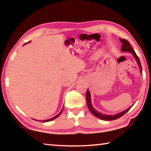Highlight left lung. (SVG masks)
<instances>
[{
    "label": "left lung",
    "instance_id": "obj_1",
    "mask_svg": "<svg viewBox=\"0 0 151 151\" xmlns=\"http://www.w3.org/2000/svg\"><path fill=\"white\" fill-rule=\"evenodd\" d=\"M120 40H121V42L122 43L121 50L124 51V52H131L132 54L133 55L134 58L136 59L137 62L138 63V65H139V66L140 72L142 73V66H141V64H140V62L139 58L138 57V56L137 55L136 52H134L133 48H132V47H131V44H130V42L128 41V40H127L126 39H120ZM86 103H87L88 108L89 110H90V111L92 112V113H93L95 116L98 117L99 119H100L101 120H104V121H112V120H116L117 119H119V118H120V117H121L122 116H123L125 113H127V112L129 111L130 109H131L132 107V106L129 107V109H127V110H125V111H122L121 112H119V113H118V114H113V115H109V114H102V113H101V112L97 111L96 109H94L93 108V106H92V104H91V94H90V93H89L88 90H87V91H86Z\"/></svg>",
    "mask_w": 151,
    "mask_h": 151
}]
</instances>
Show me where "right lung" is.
I'll list each match as a JSON object with an SVG mask.
<instances>
[{"label":"right lung","mask_w":151,"mask_h":151,"mask_svg":"<svg viewBox=\"0 0 151 151\" xmlns=\"http://www.w3.org/2000/svg\"><path fill=\"white\" fill-rule=\"evenodd\" d=\"M30 42V41L29 42H28V43H29ZM27 44V43H25V44L24 45H26ZM63 109H62V111H61L60 112H59V113H58V114H57V115H56L55 116H54V117H53V118H52V119H48V120H45V121H42V122H48V121H52V120H54V119H55L56 118H57V117L58 116H59L60 115V114H61V112H62V111H63ZM35 121H37V120H35Z\"/></svg>","instance_id":"1"}]
</instances>
